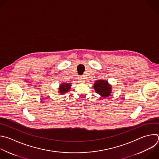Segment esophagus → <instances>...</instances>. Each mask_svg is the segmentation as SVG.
<instances>
[{"label": "esophagus", "instance_id": "34e87169", "mask_svg": "<svg viewBox=\"0 0 159 159\" xmlns=\"http://www.w3.org/2000/svg\"><path fill=\"white\" fill-rule=\"evenodd\" d=\"M79 82H80V83H83V82H84V81H85V80H84V77L83 76H80V77H79Z\"/></svg>", "mask_w": 159, "mask_h": 159}]
</instances>
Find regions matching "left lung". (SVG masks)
I'll use <instances>...</instances> for the list:
<instances>
[{"label":"left lung","instance_id":"8db88e82","mask_svg":"<svg viewBox=\"0 0 159 159\" xmlns=\"http://www.w3.org/2000/svg\"><path fill=\"white\" fill-rule=\"evenodd\" d=\"M93 87L96 93L103 97H109L112 93V87L106 80H99L95 81Z\"/></svg>","mask_w":159,"mask_h":159}]
</instances>
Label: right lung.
Segmentation results:
<instances>
[{
    "mask_svg": "<svg viewBox=\"0 0 159 159\" xmlns=\"http://www.w3.org/2000/svg\"><path fill=\"white\" fill-rule=\"evenodd\" d=\"M70 84L68 83H62L59 89V92L61 94L63 95L65 93H67L69 92V90L70 89Z\"/></svg>",
    "mask_w": 159,
    "mask_h": 159,
    "instance_id": "obj_1",
    "label": "right lung"
}]
</instances>
